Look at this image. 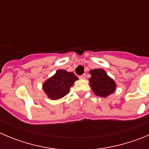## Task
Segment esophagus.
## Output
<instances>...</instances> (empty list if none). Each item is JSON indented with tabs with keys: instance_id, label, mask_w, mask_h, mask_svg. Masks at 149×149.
<instances>
[{
	"instance_id": "34e87169",
	"label": "esophagus",
	"mask_w": 149,
	"mask_h": 149,
	"mask_svg": "<svg viewBox=\"0 0 149 149\" xmlns=\"http://www.w3.org/2000/svg\"><path fill=\"white\" fill-rule=\"evenodd\" d=\"M86 74H83V75H81V76H80V77H79V78L80 79V80H85V79H86Z\"/></svg>"
}]
</instances>
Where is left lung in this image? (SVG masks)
Segmentation results:
<instances>
[{
	"label": "left lung",
	"mask_w": 149,
	"mask_h": 149,
	"mask_svg": "<svg viewBox=\"0 0 149 149\" xmlns=\"http://www.w3.org/2000/svg\"><path fill=\"white\" fill-rule=\"evenodd\" d=\"M91 77L89 78V84L93 93L97 96L106 98L116 91L117 85L113 78L107 75L102 69H94L89 72Z\"/></svg>",
	"instance_id": "left-lung-1"
}]
</instances>
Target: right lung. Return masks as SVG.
Returning <instances> with one entry per match:
<instances>
[{
	"label": "right lung",
	"instance_id": "obj_1",
	"mask_svg": "<svg viewBox=\"0 0 149 149\" xmlns=\"http://www.w3.org/2000/svg\"><path fill=\"white\" fill-rule=\"evenodd\" d=\"M77 80L78 77L73 72L58 69L54 75L44 82L42 89L49 100H60L69 93L70 88Z\"/></svg>",
	"mask_w": 149,
	"mask_h": 149
}]
</instances>
